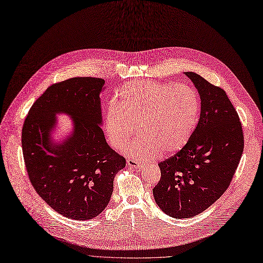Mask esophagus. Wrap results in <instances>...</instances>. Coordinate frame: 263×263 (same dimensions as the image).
<instances>
[{
  "instance_id": "obj_1",
  "label": "esophagus",
  "mask_w": 263,
  "mask_h": 263,
  "mask_svg": "<svg viewBox=\"0 0 263 263\" xmlns=\"http://www.w3.org/2000/svg\"><path fill=\"white\" fill-rule=\"evenodd\" d=\"M127 163L134 168H141L143 166V163L135 159H127Z\"/></svg>"
}]
</instances>
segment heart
Masks as SVG:
<instances>
[{
	"mask_svg": "<svg viewBox=\"0 0 263 263\" xmlns=\"http://www.w3.org/2000/svg\"><path fill=\"white\" fill-rule=\"evenodd\" d=\"M200 117V99L187 84L153 81L133 82L123 87L116 104L105 115L109 143L121 148L136 133L142 134L125 145V155L143 161L159 155L175 154L184 148L195 133Z\"/></svg>",
	"mask_w": 263,
	"mask_h": 263,
	"instance_id": "1",
	"label": "heart"
}]
</instances>
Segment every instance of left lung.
Masks as SVG:
<instances>
[{"instance_id":"left-lung-1","label":"left lung","mask_w":263,"mask_h":263,"mask_svg":"<svg viewBox=\"0 0 263 263\" xmlns=\"http://www.w3.org/2000/svg\"><path fill=\"white\" fill-rule=\"evenodd\" d=\"M201 99V114L189 143L159 162L153 189L158 206L173 218H191L229 187L244 151L242 124L226 91L193 72L185 73Z\"/></svg>"}]
</instances>
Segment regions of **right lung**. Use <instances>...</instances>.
Masks as SVG:
<instances>
[{"label":"right lung","mask_w":263,"mask_h":263,"mask_svg":"<svg viewBox=\"0 0 263 263\" xmlns=\"http://www.w3.org/2000/svg\"><path fill=\"white\" fill-rule=\"evenodd\" d=\"M104 84L102 78L74 77L51 85L34 102L22 127L32 186L51 209L74 220L92 219L105 210L114 177L125 166L101 128ZM59 113L72 119L73 132L57 144L50 133Z\"/></svg>","instance_id":"right-lung-1"}]
</instances>
